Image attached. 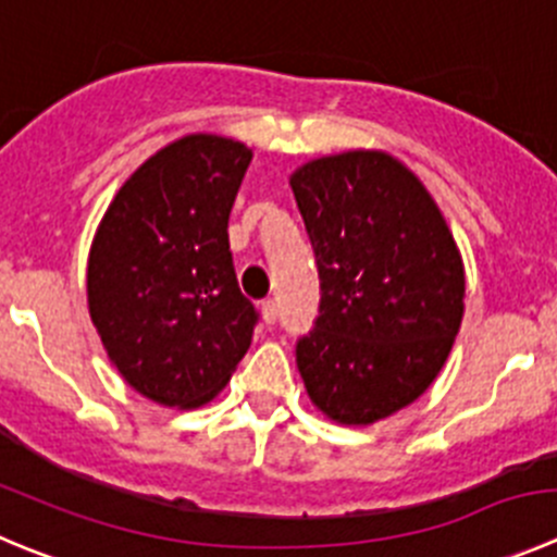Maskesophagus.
<instances>
[{
	"label": "esophagus",
	"instance_id": "34e87169",
	"mask_svg": "<svg viewBox=\"0 0 557 557\" xmlns=\"http://www.w3.org/2000/svg\"><path fill=\"white\" fill-rule=\"evenodd\" d=\"M261 315H263V321H267V324H274V321H277V302H274V299H263Z\"/></svg>",
	"mask_w": 557,
	"mask_h": 557
}]
</instances>
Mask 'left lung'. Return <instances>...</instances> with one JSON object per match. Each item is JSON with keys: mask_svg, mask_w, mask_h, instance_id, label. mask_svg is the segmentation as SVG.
<instances>
[{"mask_svg": "<svg viewBox=\"0 0 557 557\" xmlns=\"http://www.w3.org/2000/svg\"><path fill=\"white\" fill-rule=\"evenodd\" d=\"M321 302L296 341L308 396L368 425L420 398L465 315V263L418 175L382 150L313 159L290 175Z\"/></svg>", "mask_w": 557, "mask_h": 557, "instance_id": "obj_1", "label": "left lung"}]
</instances>
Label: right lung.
<instances>
[{"label":"right lung","mask_w":557,"mask_h":557,"mask_svg":"<svg viewBox=\"0 0 557 557\" xmlns=\"http://www.w3.org/2000/svg\"><path fill=\"white\" fill-rule=\"evenodd\" d=\"M249 161L236 139H175L121 186L92 238V324L121 376L161 407L211 401L252 343L258 310L227 242Z\"/></svg>","instance_id":"right-lung-1"}]
</instances>
